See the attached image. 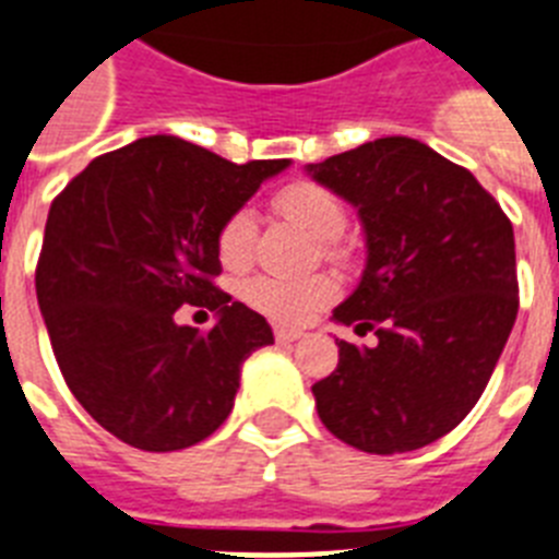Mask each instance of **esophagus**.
Segmentation results:
<instances>
[{
    "instance_id": "esophagus-1",
    "label": "esophagus",
    "mask_w": 559,
    "mask_h": 559,
    "mask_svg": "<svg viewBox=\"0 0 559 559\" xmlns=\"http://www.w3.org/2000/svg\"><path fill=\"white\" fill-rule=\"evenodd\" d=\"M299 336H302V333L288 331V328H276V331H274V338L280 342V345H290V342H297Z\"/></svg>"
}]
</instances>
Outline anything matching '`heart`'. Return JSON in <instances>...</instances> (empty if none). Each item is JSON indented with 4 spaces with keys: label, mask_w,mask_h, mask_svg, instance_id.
Here are the masks:
<instances>
[{
    "label": "heart",
    "mask_w": 559,
    "mask_h": 559,
    "mask_svg": "<svg viewBox=\"0 0 559 559\" xmlns=\"http://www.w3.org/2000/svg\"><path fill=\"white\" fill-rule=\"evenodd\" d=\"M274 206L302 226L305 231L325 240L328 257H342L336 237L345 231L347 212L345 203L328 186L313 180H294L274 194ZM257 221L251 209H237L223 221L217 231V257L226 269H246L254 251ZM240 297L248 308L262 317L274 319L280 325H305L317 311L336 299V283L328 274L308 276H276L257 274L240 285Z\"/></svg>",
    "instance_id": "1"
}]
</instances>
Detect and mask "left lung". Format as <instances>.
Instances as JSON below:
<instances>
[{"label":"left lung","mask_w":559,"mask_h":559,"mask_svg":"<svg viewBox=\"0 0 559 559\" xmlns=\"http://www.w3.org/2000/svg\"><path fill=\"white\" fill-rule=\"evenodd\" d=\"M308 175L365 226V274L333 319L376 333L373 347L336 338V370L311 388L319 418L361 452L421 450L478 404L512 333V223L469 169L416 138L367 141Z\"/></svg>","instance_id":"1"}]
</instances>
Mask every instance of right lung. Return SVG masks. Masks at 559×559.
I'll list each match as a JSON object with an SVG mask.
<instances>
[{
    "label": "right lung",
    "mask_w": 559,
    "mask_h": 559,
    "mask_svg": "<svg viewBox=\"0 0 559 559\" xmlns=\"http://www.w3.org/2000/svg\"><path fill=\"white\" fill-rule=\"evenodd\" d=\"M285 166L150 135L90 160L52 200L41 317L70 393L123 443L175 452L209 438L231 413L242 361L274 345L265 317L214 276L223 221ZM180 304L217 312L213 331L178 326Z\"/></svg>",
    "instance_id": "obj_1"
}]
</instances>
